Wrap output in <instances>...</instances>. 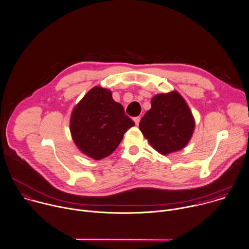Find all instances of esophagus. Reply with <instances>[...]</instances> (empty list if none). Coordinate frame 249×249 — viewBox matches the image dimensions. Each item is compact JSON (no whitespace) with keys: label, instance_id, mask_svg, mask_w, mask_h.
Returning <instances> with one entry per match:
<instances>
[{"label":"esophagus","instance_id":"1","mask_svg":"<svg viewBox=\"0 0 249 249\" xmlns=\"http://www.w3.org/2000/svg\"><path fill=\"white\" fill-rule=\"evenodd\" d=\"M133 121H134L135 124L138 125V124H139V122H140V117H135V118L133 119Z\"/></svg>","mask_w":249,"mask_h":249}]
</instances>
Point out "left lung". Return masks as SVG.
<instances>
[{"label":"left lung","instance_id":"obj_1","mask_svg":"<svg viewBox=\"0 0 249 249\" xmlns=\"http://www.w3.org/2000/svg\"><path fill=\"white\" fill-rule=\"evenodd\" d=\"M139 128L155 150L167 155L183 149L191 139L195 120L183 97L177 92L157 94Z\"/></svg>","mask_w":249,"mask_h":249}]
</instances>
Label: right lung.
<instances>
[{
	"mask_svg": "<svg viewBox=\"0 0 249 249\" xmlns=\"http://www.w3.org/2000/svg\"><path fill=\"white\" fill-rule=\"evenodd\" d=\"M112 92L100 87L90 89L74 108L70 128L74 142L87 156L101 160L111 155L124 134L134 125Z\"/></svg>",
	"mask_w": 249,
	"mask_h": 249,
	"instance_id": "1",
	"label": "right lung"
}]
</instances>
